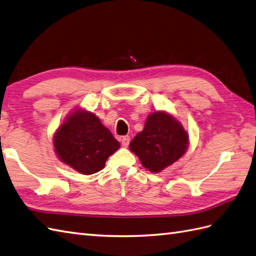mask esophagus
<instances>
[{"mask_svg":"<svg viewBox=\"0 0 256 256\" xmlns=\"http://www.w3.org/2000/svg\"><path fill=\"white\" fill-rule=\"evenodd\" d=\"M130 136H123L122 140H121V144H122V146H123V147H128V144H130Z\"/></svg>","mask_w":256,"mask_h":256,"instance_id":"obj_1","label":"esophagus"}]
</instances>
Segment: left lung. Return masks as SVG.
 Segmentation results:
<instances>
[{
    "label": "left lung",
    "instance_id": "obj_1",
    "mask_svg": "<svg viewBox=\"0 0 256 256\" xmlns=\"http://www.w3.org/2000/svg\"><path fill=\"white\" fill-rule=\"evenodd\" d=\"M188 146V134L174 116L166 111L147 116L144 130L130 142V150L154 174L178 162Z\"/></svg>",
    "mask_w": 256,
    "mask_h": 256
}]
</instances>
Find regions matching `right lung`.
I'll return each instance as SVG.
<instances>
[{
	"mask_svg": "<svg viewBox=\"0 0 256 256\" xmlns=\"http://www.w3.org/2000/svg\"><path fill=\"white\" fill-rule=\"evenodd\" d=\"M53 146L63 164L89 176L104 169L106 159L120 148V142L96 114L77 108L56 130Z\"/></svg>",
	"mask_w": 256,
	"mask_h": 256,
	"instance_id": "right-lung-1",
	"label": "right lung"
}]
</instances>
